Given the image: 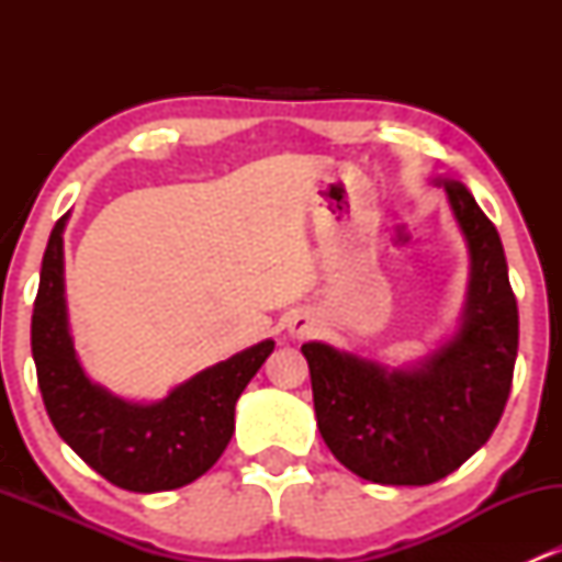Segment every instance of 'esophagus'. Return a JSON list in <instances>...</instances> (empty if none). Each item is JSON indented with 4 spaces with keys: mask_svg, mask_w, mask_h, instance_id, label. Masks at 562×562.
Returning a JSON list of instances; mask_svg holds the SVG:
<instances>
[{
    "mask_svg": "<svg viewBox=\"0 0 562 562\" xmlns=\"http://www.w3.org/2000/svg\"><path fill=\"white\" fill-rule=\"evenodd\" d=\"M288 330H290V335H293V338H299V340L308 338V335L317 333V322L308 317V314H295V317L290 319Z\"/></svg>",
    "mask_w": 562,
    "mask_h": 562,
    "instance_id": "1",
    "label": "esophagus"
}]
</instances>
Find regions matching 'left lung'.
Returning <instances> with one entry per match:
<instances>
[{
  "mask_svg": "<svg viewBox=\"0 0 562 562\" xmlns=\"http://www.w3.org/2000/svg\"><path fill=\"white\" fill-rule=\"evenodd\" d=\"M473 259L462 330L420 370L383 367L301 346L317 428L335 460L385 486H428L454 473L494 434L513 389L518 301L492 218L460 182H443Z\"/></svg>",
  "mask_w": 562,
  "mask_h": 562,
  "instance_id": "left-lung-1",
  "label": "left lung"
}]
</instances>
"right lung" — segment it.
Returning <instances> with one entry per match:
<instances>
[{
    "label": "right lung",
    "mask_w": 562,
    "mask_h": 562,
    "mask_svg": "<svg viewBox=\"0 0 562 562\" xmlns=\"http://www.w3.org/2000/svg\"><path fill=\"white\" fill-rule=\"evenodd\" d=\"M57 218L42 259L31 317V353L44 406L76 454L126 492H169L192 483L227 449L235 404L272 353L274 340L200 372L158 404H128L83 375L63 299V227Z\"/></svg>",
    "instance_id": "obj_1"
}]
</instances>
